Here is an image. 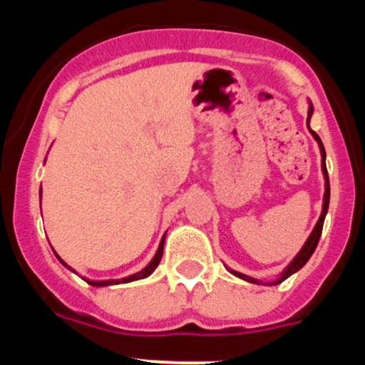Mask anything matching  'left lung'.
<instances>
[{"label": "left lung", "instance_id": "left-lung-1", "mask_svg": "<svg viewBox=\"0 0 365 365\" xmlns=\"http://www.w3.org/2000/svg\"><path fill=\"white\" fill-rule=\"evenodd\" d=\"M314 113V108H312V103L309 101V111H307V128L311 130V127H309V120H311ZM312 137L316 139L317 144H319V150H321V168H322V175H324V197H322V211H321V216L319 220H317L316 226H314L312 233L309 235L307 240H305V244L302 249H300V252L293 257V261L288 264L287 267L283 269V273L278 276V278L273 279V282H267V284H279L282 282H284L287 278H290V276L293 273H297L299 269H302V267L305 266V262L311 259V255L314 254V250H316L317 247V242H319L321 238V233H322V225H324V217H326V212H328V207H329V178H328V170H326V150H324V145H322V142L319 139V135H317L314 130H311ZM230 273L235 274L237 278H242L245 279V282L249 283H257V284H266L264 282H261V279H255L252 278V276H247V274H242L238 273V271H233V269H228Z\"/></svg>", "mask_w": 365, "mask_h": 365}]
</instances>
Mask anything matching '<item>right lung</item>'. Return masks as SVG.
<instances>
[{
	"instance_id": "1",
	"label": "right lung",
	"mask_w": 365,
	"mask_h": 365,
	"mask_svg": "<svg viewBox=\"0 0 365 365\" xmlns=\"http://www.w3.org/2000/svg\"><path fill=\"white\" fill-rule=\"evenodd\" d=\"M44 163H46V159H44ZM165 237H166V233H165V235H163L161 242H159L158 252H156V255H154V257H153V261H150V262L148 264V266L144 267V269L139 271V273H135V274H130V276H127V278H121V279H103V282H94V279H89V278H83V279H86V282L89 283V284H92V287H110V284L128 283V282H135V279H144V278H148L149 274H153V271L156 269V267H158V264H159V261H161V257H163V245H165ZM54 255H56V257H58V261H60V262L63 264V266H65V267H68L70 271H73V273H75V269H72V267H70L68 264H66L65 261H63V259L60 257V255H58L56 252H54Z\"/></svg>"
}]
</instances>
